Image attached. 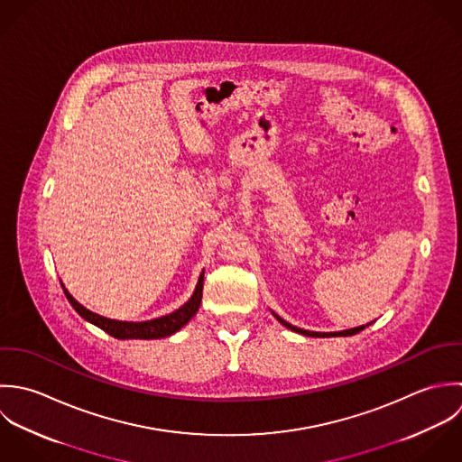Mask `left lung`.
<instances>
[{"instance_id": "obj_1", "label": "left lung", "mask_w": 462, "mask_h": 462, "mask_svg": "<svg viewBox=\"0 0 462 462\" xmlns=\"http://www.w3.org/2000/svg\"><path fill=\"white\" fill-rule=\"evenodd\" d=\"M272 314L277 318L278 321L285 327V328H289V330H292V332H296V334H301V336H310V337H348V336H354V334H359L361 330H365L366 327H369L371 323L368 325H361V327H356V328H348V330H341V332H310V330H303V328H298V327H294V325H291V323H287L285 319H282L278 314H275L273 310H272Z\"/></svg>"}]
</instances>
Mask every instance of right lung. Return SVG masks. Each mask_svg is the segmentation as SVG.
I'll return each instance as SVG.
<instances>
[{
    "label": "right lung",
    "mask_w": 462,
    "mask_h": 462,
    "mask_svg": "<svg viewBox=\"0 0 462 462\" xmlns=\"http://www.w3.org/2000/svg\"><path fill=\"white\" fill-rule=\"evenodd\" d=\"M203 275L205 272L199 273L196 289L192 292V296L185 301L182 307H179L175 312L155 318V319H148V321H119V319H110L105 316H99L93 310L86 309L82 303H79L69 291L64 287V283L60 282L66 298L69 300V303L73 305V309L89 323H93L94 327L101 328L103 332H106L108 336L116 337V339H161V337H168L173 336L175 332H179L182 327H185L192 316L198 312L199 303H201V291H203Z\"/></svg>",
    "instance_id": "add662e5"
}]
</instances>
